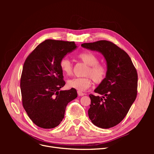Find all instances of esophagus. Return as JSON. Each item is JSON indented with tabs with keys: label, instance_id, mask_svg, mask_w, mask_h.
I'll return each instance as SVG.
<instances>
[{
	"label": "esophagus",
	"instance_id": "34e87169",
	"mask_svg": "<svg viewBox=\"0 0 154 154\" xmlns=\"http://www.w3.org/2000/svg\"><path fill=\"white\" fill-rule=\"evenodd\" d=\"M78 96H84V93H83V92H82V91H78Z\"/></svg>",
	"mask_w": 154,
	"mask_h": 154
}]
</instances>
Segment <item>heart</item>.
<instances>
[{"label": "heart", "instance_id": "heart-1", "mask_svg": "<svg viewBox=\"0 0 154 154\" xmlns=\"http://www.w3.org/2000/svg\"><path fill=\"white\" fill-rule=\"evenodd\" d=\"M78 58L88 66L84 73L86 76L74 78L68 80L67 85L69 88L83 91L91 87L92 79L96 83H101L105 80L107 75V67L105 65L99 63L97 56L91 52L85 51L79 54ZM60 67L64 74L69 76L72 74V65L68 58H63L60 60Z\"/></svg>", "mask_w": 154, "mask_h": 154}]
</instances>
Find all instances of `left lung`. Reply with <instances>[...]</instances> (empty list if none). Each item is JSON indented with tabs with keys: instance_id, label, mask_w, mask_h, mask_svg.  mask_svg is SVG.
<instances>
[{
	"instance_id": "1",
	"label": "left lung",
	"mask_w": 154,
	"mask_h": 154,
	"mask_svg": "<svg viewBox=\"0 0 154 154\" xmlns=\"http://www.w3.org/2000/svg\"><path fill=\"white\" fill-rule=\"evenodd\" d=\"M83 48L101 53L107 65V75L94 92L88 117L94 125L109 128L125 118L137 96V73L128 54L111 42L82 44Z\"/></svg>"
}]
</instances>
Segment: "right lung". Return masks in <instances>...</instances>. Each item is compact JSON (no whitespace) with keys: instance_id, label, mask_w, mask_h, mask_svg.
<instances>
[{"instance_id":"1","label":"right lung","mask_w":154,"mask_h":154,"mask_svg":"<svg viewBox=\"0 0 154 154\" xmlns=\"http://www.w3.org/2000/svg\"><path fill=\"white\" fill-rule=\"evenodd\" d=\"M76 48L74 42L46 40L25 60L20 78L22 105L40 128L57 127L67 104L77 97L74 88L60 91L66 82L60 67V60Z\"/></svg>"}]
</instances>
